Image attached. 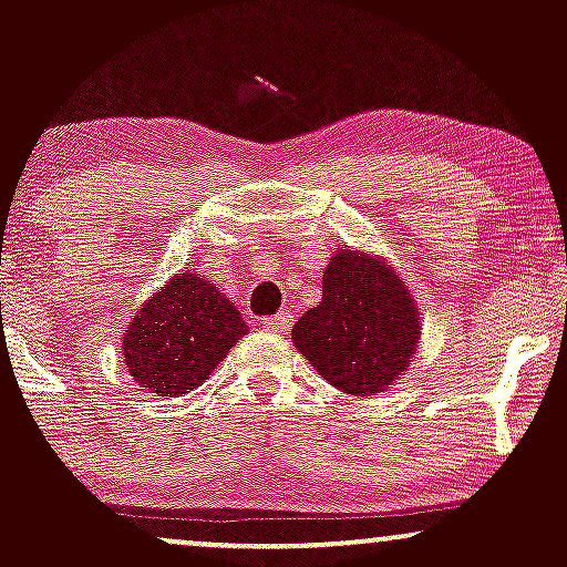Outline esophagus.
<instances>
[{
  "mask_svg": "<svg viewBox=\"0 0 567 567\" xmlns=\"http://www.w3.org/2000/svg\"><path fill=\"white\" fill-rule=\"evenodd\" d=\"M290 322H292L290 311H279L277 317H266V320H261V328L269 330V333H285V330L290 328Z\"/></svg>",
  "mask_w": 567,
  "mask_h": 567,
  "instance_id": "obj_1",
  "label": "esophagus"
}]
</instances>
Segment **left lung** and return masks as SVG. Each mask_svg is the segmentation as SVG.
<instances>
[{
  "instance_id": "1",
  "label": "left lung",
  "mask_w": 567,
  "mask_h": 567,
  "mask_svg": "<svg viewBox=\"0 0 567 567\" xmlns=\"http://www.w3.org/2000/svg\"><path fill=\"white\" fill-rule=\"evenodd\" d=\"M292 343L343 394H381L413 365L419 306L386 258L347 247L330 256L322 301L296 322Z\"/></svg>"
}]
</instances>
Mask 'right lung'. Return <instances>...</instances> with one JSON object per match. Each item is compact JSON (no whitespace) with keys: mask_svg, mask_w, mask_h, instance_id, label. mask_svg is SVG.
<instances>
[{"mask_svg":"<svg viewBox=\"0 0 567 567\" xmlns=\"http://www.w3.org/2000/svg\"><path fill=\"white\" fill-rule=\"evenodd\" d=\"M243 336L247 324L237 306L188 269L141 303L122 336V354L138 386L171 400L210 379Z\"/></svg>","mask_w":567,"mask_h":567,"instance_id":"obj_1","label":"right lung"}]
</instances>
